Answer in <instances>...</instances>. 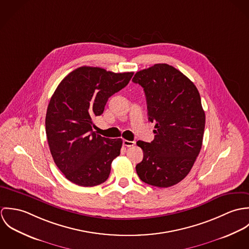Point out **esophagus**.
<instances>
[{
  "label": "esophagus",
  "instance_id": "1",
  "mask_svg": "<svg viewBox=\"0 0 249 249\" xmlns=\"http://www.w3.org/2000/svg\"><path fill=\"white\" fill-rule=\"evenodd\" d=\"M134 143L135 142H133V141H127V140H124L123 141V144L124 145V146H133L134 145Z\"/></svg>",
  "mask_w": 249,
  "mask_h": 249
}]
</instances>
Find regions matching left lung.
Wrapping results in <instances>:
<instances>
[{
  "instance_id": "1",
  "label": "left lung",
  "mask_w": 249,
  "mask_h": 249,
  "mask_svg": "<svg viewBox=\"0 0 249 249\" xmlns=\"http://www.w3.org/2000/svg\"><path fill=\"white\" fill-rule=\"evenodd\" d=\"M143 88L154 140L138 141L143 151L136 172L142 182L160 188L187 177L201 149L205 113L196 85L175 67L162 63L137 71L132 79Z\"/></svg>"
}]
</instances>
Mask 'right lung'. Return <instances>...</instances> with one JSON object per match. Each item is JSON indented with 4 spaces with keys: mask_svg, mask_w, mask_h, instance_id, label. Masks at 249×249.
Wrapping results in <instances>:
<instances>
[{
    "mask_svg": "<svg viewBox=\"0 0 249 249\" xmlns=\"http://www.w3.org/2000/svg\"><path fill=\"white\" fill-rule=\"evenodd\" d=\"M132 75L82 66L66 75L52 96L45 122L48 143L55 165L72 183L93 187L107 181L123 141L96 134L93 119Z\"/></svg>",
    "mask_w": 249,
    "mask_h": 249,
    "instance_id": "add662e5",
    "label": "right lung"
}]
</instances>
